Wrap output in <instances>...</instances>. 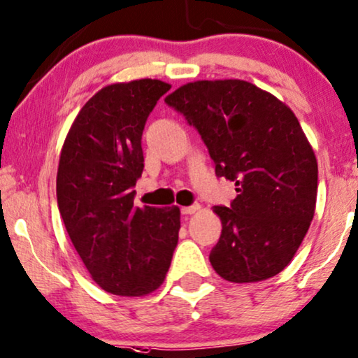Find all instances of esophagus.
Masks as SVG:
<instances>
[{"label": "esophagus", "mask_w": 358, "mask_h": 358, "mask_svg": "<svg viewBox=\"0 0 358 358\" xmlns=\"http://www.w3.org/2000/svg\"><path fill=\"white\" fill-rule=\"evenodd\" d=\"M199 210H201V206H199V203H192V206L180 208V212H182L184 215H190V213H196Z\"/></svg>", "instance_id": "34e87169"}]
</instances>
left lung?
Returning a JSON list of instances; mask_svg holds the SVG:
<instances>
[{"label": "left lung", "mask_w": 358, "mask_h": 358, "mask_svg": "<svg viewBox=\"0 0 358 358\" xmlns=\"http://www.w3.org/2000/svg\"><path fill=\"white\" fill-rule=\"evenodd\" d=\"M164 101L197 129L217 178L238 192L230 207H213L222 220L213 270L231 282L276 276L308 234L317 197V161L296 115L235 78L185 83Z\"/></svg>", "instance_id": "obj_1"}]
</instances>
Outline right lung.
Returning <instances> with one entry per match:
<instances>
[{"instance_id": "obj_1", "label": "right lung", "mask_w": 358, "mask_h": 358, "mask_svg": "<svg viewBox=\"0 0 358 358\" xmlns=\"http://www.w3.org/2000/svg\"><path fill=\"white\" fill-rule=\"evenodd\" d=\"M169 83L106 85L69 129L57 171V206L78 257L101 289L145 296L164 281L178 247L179 207H134L145 168L141 136Z\"/></svg>"}]
</instances>
